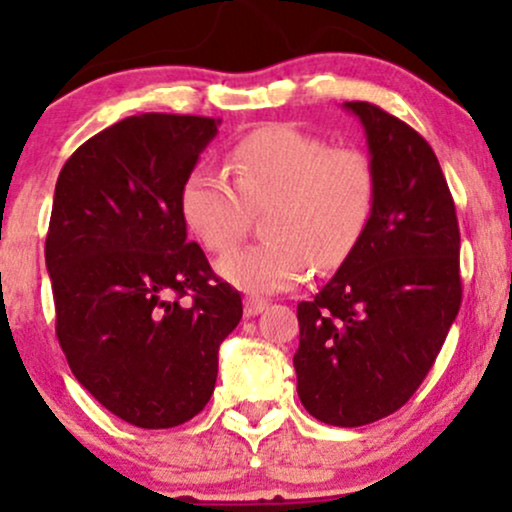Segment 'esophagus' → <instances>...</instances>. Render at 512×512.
Returning a JSON list of instances; mask_svg holds the SVG:
<instances>
[{
    "label": "esophagus",
    "mask_w": 512,
    "mask_h": 512,
    "mask_svg": "<svg viewBox=\"0 0 512 512\" xmlns=\"http://www.w3.org/2000/svg\"><path fill=\"white\" fill-rule=\"evenodd\" d=\"M267 301H262V298H245V303H243V313H245V317H255V315H260L262 310H267Z\"/></svg>",
    "instance_id": "esophagus-1"
}]
</instances>
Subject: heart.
<instances>
[{"mask_svg": "<svg viewBox=\"0 0 512 512\" xmlns=\"http://www.w3.org/2000/svg\"><path fill=\"white\" fill-rule=\"evenodd\" d=\"M226 173L195 166L182 180L178 209L187 231L209 252L245 236L250 211L264 209L267 240L221 257L216 272L245 293H279L313 269L339 267L366 236L378 202L370 158L293 125L243 134L226 156Z\"/></svg>", "mask_w": 512, "mask_h": 512, "instance_id": "1", "label": "heart"}]
</instances>
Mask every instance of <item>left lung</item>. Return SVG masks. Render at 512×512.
Listing matches in <instances>:
<instances>
[{"label":"left lung","mask_w":512,"mask_h":512,"mask_svg":"<svg viewBox=\"0 0 512 512\" xmlns=\"http://www.w3.org/2000/svg\"><path fill=\"white\" fill-rule=\"evenodd\" d=\"M344 110L366 132L378 202L358 248L298 303L293 368L310 416L354 428L419 390L460 310L462 281L455 202L431 146L378 105Z\"/></svg>","instance_id":"left-lung-1"}]
</instances>
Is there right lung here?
Returning a JSON list of instances; mask_svg holds the SVG:
<instances>
[{
    "instance_id": "obj_1",
    "label": "right lung",
    "mask_w": 512,
    "mask_h": 512,
    "mask_svg": "<svg viewBox=\"0 0 512 512\" xmlns=\"http://www.w3.org/2000/svg\"><path fill=\"white\" fill-rule=\"evenodd\" d=\"M219 125L127 117L81 144L55 185L45 264L57 339L74 378L139 428L180 426L207 407L219 346L243 317L178 209Z\"/></svg>"
}]
</instances>
